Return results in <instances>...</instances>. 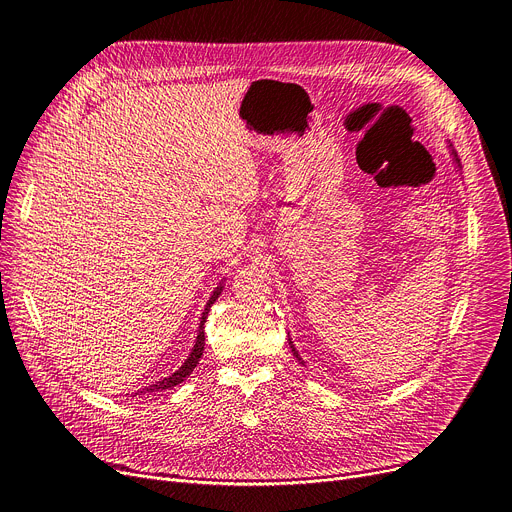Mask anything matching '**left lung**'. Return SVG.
Returning a JSON list of instances; mask_svg holds the SVG:
<instances>
[{"instance_id":"8db88e82","label":"left lung","mask_w":512,"mask_h":512,"mask_svg":"<svg viewBox=\"0 0 512 512\" xmlns=\"http://www.w3.org/2000/svg\"><path fill=\"white\" fill-rule=\"evenodd\" d=\"M450 154H452V158H454V162H456V164H458V168H460V160H458V154H456V152H454V150H450ZM289 346H291V352H294V356H296V358H298V360H300V364H304V360H302V358H300V354H298V352H296V348H294V344H291V342H289Z\"/></svg>"}]
</instances>
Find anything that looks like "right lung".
<instances>
[{"label":"right lung","instance_id":"obj_1","mask_svg":"<svg viewBox=\"0 0 512 512\" xmlns=\"http://www.w3.org/2000/svg\"><path fill=\"white\" fill-rule=\"evenodd\" d=\"M221 291H223V285H218V287L212 291V296H210V300H208V304H206V308H204V312H202V321H200V329H198V337H196V346L191 348V354L187 356V360L181 364V367H179L173 375H168V377H164V379H160V381L148 385L145 389H141V392H137L139 396H141V394H150V392H164V389L175 387V385L183 383L185 377H189L191 371L198 367V362H200L202 352H204V339H206V337H204V323H206V319H208L210 306L218 300V296H221Z\"/></svg>","mask_w":512,"mask_h":512}]
</instances>
